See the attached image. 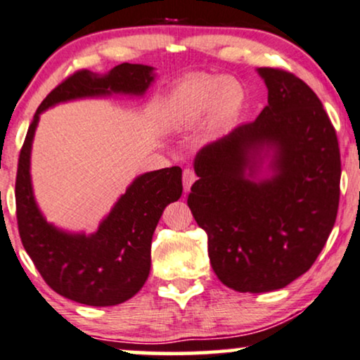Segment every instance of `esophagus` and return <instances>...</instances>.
I'll list each match as a JSON object with an SVG mask.
<instances>
[{
  "label": "esophagus",
  "instance_id": "obj_1",
  "mask_svg": "<svg viewBox=\"0 0 360 360\" xmlns=\"http://www.w3.org/2000/svg\"><path fill=\"white\" fill-rule=\"evenodd\" d=\"M195 180H197V175H195L193 170H190V168L184 170V190H185V193L190 192V188H192Z\"/></svg>",
  "mask_w": 360,
  "mask_h": 360
}]
</instances>
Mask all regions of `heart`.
I'll use <instances>...</instances> for the list:
<instances>
[{
    "label": "heart",
    "mask_w": 360,
    "mask_h": 360,
    "mask_svg": "<svg viewBox=\"0 0 360 360\" xmlns=\"http://www.w3.org/2000/svg\"><path fill=\"white\" fill-rule=\"evenodd\" d=\"M247 100V88L238 78L192 75L172 88L162 117L179 128L193 127L208 117V131L217 133L238 122Z\"/></svg>",
    "instance_id": "b5f03b06"
}]
</instances>
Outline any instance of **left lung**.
Masks as SVG:
<instances>
[{
    "label": "left lung",
    "instance_id": "8db88e82",
    "mask_svg": "<svg viewBox=\"0 0 360 360\" xmlns=\"http://www.w3.org/2000/svg\"><path fill=\"white\" fill-rule=\"evenodd\" d=\"M269 103L195 155L188 207L217 277L237 292H272L307 272L334 229L339 141L307 83L257 68Z\"/></svg>",
    "mask_w": 360,
    "mask_h": 360
}]
</instances>
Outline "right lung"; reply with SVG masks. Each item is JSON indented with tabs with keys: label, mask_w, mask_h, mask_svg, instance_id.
<instances>
[{
	"label": "right lung",
	"mask_w": 360,
	"mask_h": 360,
	"mask_svg": "<svg viewBox=\"0 0 360 360\" xmlns=\"http://www.w3.org/2000/svg\"><path fill=\"white\" fill-rule=\"evenodd\" d=\"M153 66L122 63L108 73L88 70L58 85L38 106L26 133L16 175V217L23 247L44 282L56 294L93 307L131 299L152 265V237L168 203L181 197V168L135 176L95 232H70L46 220L31 181V148L39 115L66 101L130 96L141 98L153 85Z\"/></svg>",
	"instance_id": "1"
}]
</instances>
